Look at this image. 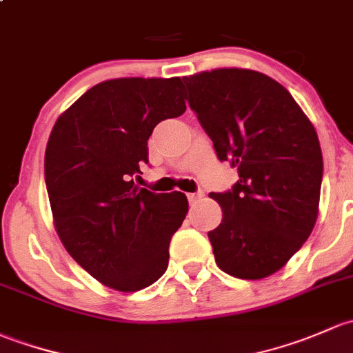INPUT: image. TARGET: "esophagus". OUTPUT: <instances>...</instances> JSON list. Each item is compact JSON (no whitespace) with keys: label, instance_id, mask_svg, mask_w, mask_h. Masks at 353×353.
<instances>
[{"label":"esophagus","instance_id":"34e87169","mask_svg":"<svg viewBox=\"0 0 353 353\" xmlns=\"http://www.w3.org/2000/svg\"><path fill=\"white\" fill-rule=\"evenodd\" d=\"M187 197H188V202L194 203V202H197L199 199L203 197V192L199 190V192H194V194H187Z\"/></svg>","mask_w":353,"mask_h":353}]
</instances>
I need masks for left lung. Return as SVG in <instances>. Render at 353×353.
<instances>
[{
	"instance_id": "8db88e82",
	"label": "left lung",
	"mask_w": 353,
	"mask_h": 353,
	"mask_svg": "<svg viewBox=\"0 0 353 353\" xmlns=\"http://www.w3.org/2000/svg\"><path fill=\"white\" fill-rule=\"evenodd\" d=\"M188 103L221 161L238 168L231 192L209 194L223 221L209 231L217 267L246 281L275 274L310 238L323 154L303 108L275 79L243 68L185 76Z\"/></svg>"
}]
</instances>
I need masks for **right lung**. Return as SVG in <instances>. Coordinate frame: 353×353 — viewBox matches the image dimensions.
<instances>
[{"instance_id":"1","label":"right lung","mask_w":353,"mask_h":353,"mask_svg":"<svg viewBox=\"0 0 353 353\" xmlns=\"http://www.w3.org/2000/svg\"><path fill=\"white\" fill-rule=\"evenodd\" d=\"M180 78H117L90 88L52 127L43 172L54 228L68 253L110 289L136 292L168 267L185 194L134 185L148 139L187 110Z\"/></svg>"}]
</instances>
